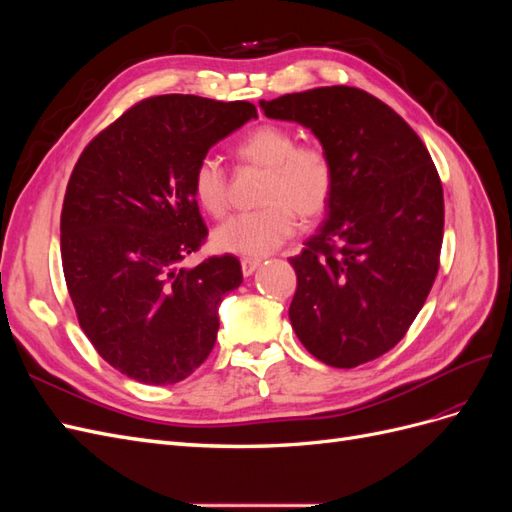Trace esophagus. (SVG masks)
Listing matches in <instances>:
<instances>
[{
  "instance_id": "obj_1",
  "label": "esophagus",
  "mask_w": 512,
  "mask_h": 512,
  "mask_svg": "<svg viewBox=\"0 0 512 512\" xmlns=\"http://www.w3.org/2000/svg\"><path fill=\"white\" fill-rule=\"evenodd\" d=\"M258 267H260V260L258 258H243L241 260V271H243L245 277H250Z\"/></svg>"
}]
</instances>
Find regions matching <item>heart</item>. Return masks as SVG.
Masks as SVG:
<instances>
[{"mask_svg":"<svg viewBox=\"0 0 512 512\" xmlns=\"http://www.w3.org/2000/svg\"><path fill=\"white\" fill-rule=\"evenodd\" d=\"M245 164L267 168L262 181L260 207L237 213L213 232L222 252L239 256H265L286 243L297 230V212L303 222L327 213L335 194V164L331 153L318 143H297V134L277 123H262L241 136L235 147ZM192 194L209 215H222L228 207V179L222 162L205 156L194 168Z\"/></svg>","mask_w":512,"mask_h":512,"instance_id":"1","label":"heart"}]
</instances>
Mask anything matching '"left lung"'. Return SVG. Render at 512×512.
<instances>
[{"label":"left lung","instance_id":"left-lung-1","mask_svg":"<svg viewBox=\"0 0 512 512\" xmlns=\"http://www.w3.org/2000/svg\"><path fill=\"white\" fill-rule=\"evenodd\" d=\"M260 108L312 130L335 164L327 220L290 258L292 329L331 367L374 361L406 335L438 275V170L408 123L363 89L316 87Z\"/></svg>","mask_w":512,"mask_h":512}]
</instances>
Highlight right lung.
Masks as SVG:
<instances>
[{
	"label": "right lung",
	"mask_w": 512,
	"mask_h": 512,
	"mask_svg": "<svg viewBox=\"0 0 512 512\" xmlns=\"http://www.w3.org/2000/svg\"><path fill=\"white\" fill-rule=\"evenodd\" d=\"M256 119L250 102L166 94L134 104L76 162L61 209V265L81 329L128 378L164 386L213 350L218 307L243 282L235 256L183 267L207 237L196 164Z\"/></svg>",
	"instance_id": "obj_1"
}]
</instances>
